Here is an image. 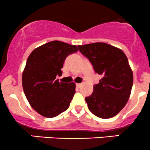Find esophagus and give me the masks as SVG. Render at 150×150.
Instances as JSON below:
<instances>
[{"mask_svg":"<svg viewBox=\"0 0 150 150\" xmlns=\"http://www.w3.org/2000/svg\"><path fill=\"white\" fill-rule=\"evenodd\" d=\"M81 85H82V84H80V83H79V84H76V86L77 87H78V88H80V87H81Z\"/></svg>","mask_w":150,"mask_h":150,"instance_id":"34e87169","label":"esophagus"}]
</instances>
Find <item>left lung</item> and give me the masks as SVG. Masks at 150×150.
Here are the masks:
<instances>
[{
    "mask_svg": "<svg viewBox=\"0 0 150 150\" xmlns=\"http://www.w3.org/2000/svg\"><path fill=\"white\" fill-rule=\"evenodd\" d=\"M101 76L92 94L85 97L89 111L101 118L115 116L128 102L133 83L132 72L123 51L105 43L77 46Z\"/></svg>",
    "mask_w": 150,
    "mask_h": 150,
    "instance_id": "obj_1",
    "label": "left lung"
}]
</instances>
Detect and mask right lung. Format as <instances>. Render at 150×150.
I'll list each match as a JSON object with an SVG mask.
<instances>
[{"instance_id":"obj_1","label":"right lung","mask_w":150,"mask_h":150,"mask_svg":"<svg viewBox=\"0 0 150 150\" xmlns=\"http://www.w3.org/2000/svg\"><path fill=\"white\" fill-rule=\"evenodd\" d=\"M78 51L77 46L53 41L37 48L27 58L22 87L31 106L46 118H53L70 106L75 84L60 82L65 58Z\"/></svg>"}]
</instances>
